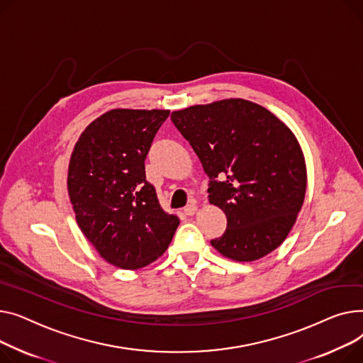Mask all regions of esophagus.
<instances>
[{"label": "esophagus", "instance_id": "1", "mask_svg": "<svg viewBox=\"0 0 363 363\" xmlns=\"http://www.w3.org/2000/svg\"><path fill=\"white\" fill-rule=\"evenodd\" d=\"M198 211V206H196V203H189L187 206H184V209H183V212H184V214L186 216H194L195 214V212Z\"/></svg>", "mask_w": 363, "mask_h": 363}]
</instances>
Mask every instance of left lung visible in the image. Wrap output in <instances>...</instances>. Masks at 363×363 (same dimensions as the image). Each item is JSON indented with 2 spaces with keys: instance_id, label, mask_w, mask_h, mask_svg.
Masks as SVG:
<instances>
[{
  "instance_id": "obj_1",
  "label": "left lung",
  "mask_w": 363,
  "mask_h": 363,
  "mask_svg": "<svg viewBox=\"0 0 363 363\" xmlns=\"http://www.w3.org/2000/svg\"><path fill=\"white\" fill-rule=\"evenodd\" d=\"M172 121L209 177V202L225 212L227 228L211 245L239 262L279 247L306 191L305 158L289 127L240 98L189 106Z\"/></svg>"
}]
</instances>
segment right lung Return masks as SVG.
<instances>
[{
  "label": "right lung",
  "mask_w": 363,
  "mask_h": 363,
  "mask_svg": "<svg viewBox=\"0 0 363 363\" xmlns=\"http://www.w3.org/2000/svg\"><path fill=\"white\" fill-rule=\"evenodd\" d=\"M167 110H111L80 135L69 165L76 221L101 257L138 269L157 261L180 220L161 208L145 160Z\"/></svg>",
  "instance_id": "add662e5"
}]
</instances>
